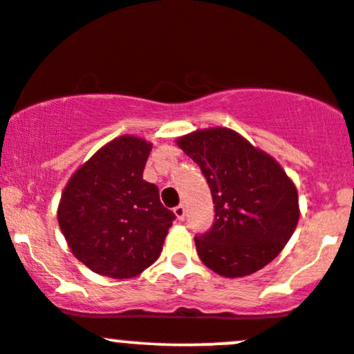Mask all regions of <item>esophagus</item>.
I'll use <instances>...</instances> for the list:
<instances>
[{"instance_id":"1","label":"esophagus","mask_w":354,"mask_h":354,"mask_svg":"<svg viewBox=\"0 0 354 354\" xmlns=\"http://www.w3.org/2000/svg\"><path fill=\"white\" fill-rule=\"evenodd\" d=\"M174 215L178 216V220H185V216H186V208H185V205H178V207H174Z\"/></svg>"}]
</instances>
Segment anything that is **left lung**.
I'll return each instance as SVG.
<instances>
[{"mask_svg":"<svg viewBox=\"0 0 354 354\" xmlns=\"http://www.w3.org/2000/svg\"><path fill=\"white\" fill-rule=\"evenodd\" d=\"M178 146L200 166L215 205L212 228L195 236L201 262L223 277L266 267L299 220L297 189L286 171L227 127L183 136Z\"/></svg>","mask_w":354,"mask_h":354,"instance_id":"1","label":"left lung"}]
</instances>
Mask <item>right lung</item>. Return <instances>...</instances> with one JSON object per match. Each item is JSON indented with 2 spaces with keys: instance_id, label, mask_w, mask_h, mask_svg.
<instances>
[{
  "instance_id": "1",
  "label": "right lung",
  "mask_w": 354,
  "mask_h": 354,
  "mask_svg": "<svg viewBox=\"0 0 354 354\" xmlns=\"http://www.w3.org/2000/svg\"><path fill=\"white\" fill-rule=\"evenodd\" d=\"M151 145L120 136L75 171L62 193L58 225L80 262L131 279L156 262L173 220L156 185L142 180Z\"/></svg>"
}]
</instances>
